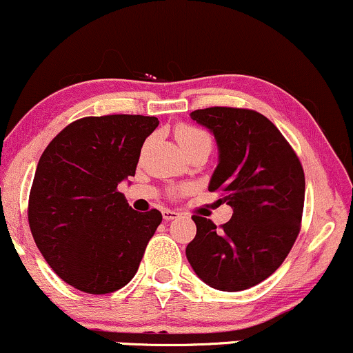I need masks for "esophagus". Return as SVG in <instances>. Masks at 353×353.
Wrapping results in <instances>:
<instances>
[{
	"label": "esophagus",
	"instance_id": "1",
	"mask_svg": "<svg viewBox=\"0 0 353 353\" xmlns=\"http://www.w3.org/2000/svg\"><path fill=\"white\" fill-rule=\"evenodd\" d=\"M163 217H164V220H174V219L179 217V212L171 210V209H164L163 210Z\"/></svg>",
	"mask_w": 353,
	"mask_h": 353
}]
</instances>
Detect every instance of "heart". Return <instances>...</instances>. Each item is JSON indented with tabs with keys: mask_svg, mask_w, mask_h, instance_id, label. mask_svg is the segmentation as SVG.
Masks as SVG:
<instances>
[{
	"mask_svg": "<svg viewBox=\"0 0 353 353\" xmlns=\"http://www.w3.org/2000/svg\"><path fill=\"white\" fill-rule=\"evenodd\" d=\"M176 139L184 151H189L190 148L197 146V144L210 143V136L205 131L189 125H182L176 130Z\"/></svg>",
	"mask_w": 353,
	"mask_h": 353,
	"instance_id": "b5f03b06",
	"label": "heart"
}]
</instances>
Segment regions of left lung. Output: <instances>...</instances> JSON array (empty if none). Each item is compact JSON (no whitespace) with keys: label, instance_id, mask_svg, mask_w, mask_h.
Here are the masks:
<instances>
[{"label":"left lung","instance_id":"left-lung-1","mask_svg":"<svg viewBox=\"0 0 353 353\" xmlns=\"http://www.w3.org/2000/svg\"><path fill=\"white\" fill-rule=\"evenodd\" d=\"M190 118L209 128L219 164L209 184L233 209L222 227L192 215L197 227L185 248L203 283L220 291H243L265 281L286 260L301 230L304 171L291 144L254 110L212 107Z\"/></svg>","mask_w":353,"mask_h":353}]
</instances>
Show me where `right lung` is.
<instances>
[{"instance_id":"obj_1","label":"right lung","mask_w":353,"mask_h":353,"mask_svg":"<svg viewBox=\"0 0 353 353\" xmlns=\"http://www.w3.org/2000/svg\"><path fill=\"white\" fill-rule=\"evenodd\" d=\"M158 125L143 114L80 118L42 152L29 227L48 265L75 290L107 294L138 271L163 215L131 209L118 184L134 176L144 139Z\"/></svg>"}]
</instances>
